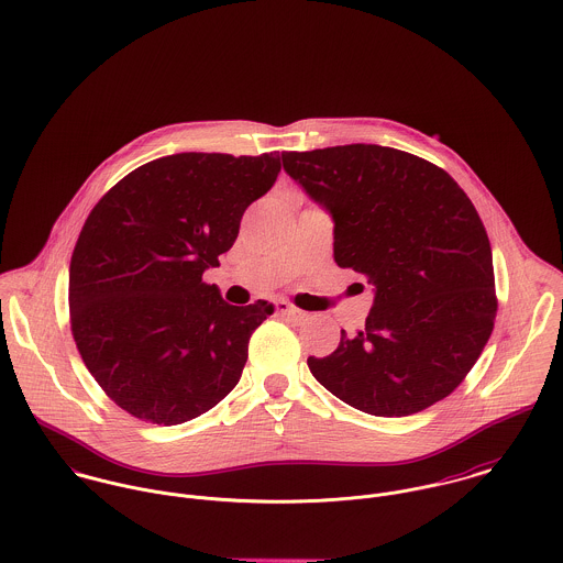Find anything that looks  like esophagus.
Returning <instances> with one entry per match:
<instances>
[{
	"mask_svg": "<svg viewBox=\"0 0 563 563\" xmlns=\"http://www.w3.org/2000/svg\"><path fill=\"white\" fill-rule=\"evenodd\" d=\"M275 312H277V314H282V317L295 319V321H308V314H306V312H301L299 308L290 306L288 301H277V303H275Z\"/></svg>",
	"mask_w": 563,
	"mask_h": 563,
	"instance_id": "esophagus-1",
	"label": "esophagus"
}]
</instances>
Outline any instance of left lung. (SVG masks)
<instances>
[{
	"label": "left lung",
	"instance_id": "8db88e82",
	"mask_svg": "<svg viewBox=\"0 0 563 563\" xmlns=\"http://www.w3.org/2000/svg\"><path fill=\"white\" fill-rule=\"evenodd\" d=\"M333 217V257L375 286L366 327L308 357L340 401L399 418L449 397L494 329L492 249L482 219L440 166L401 150L342 145L282 154Z\"/></svg>",
	"mask_w": 563,
	"mask_h": 563
}]
</instances>
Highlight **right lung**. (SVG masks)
I'll use <instances>...</instances> for the list:
<instances>
[{
  "instance_id": "right-lung-1",
  "label": "right lung",
  "mask_w": 563,
  "mask_h": 563,
  "mask_svg": "<svg viewBox=\"0 0 563 563\" xmlns=\"http://www.w3.org/2000/svg\"><path fill=\"white\" fill-rule=\"evenodd\" d=\"M279 168L277 152L175 154L134 168L90 210L69 266L71 333L95 382L134 418L181 424L239 384L273 306H230L201 277Z\"/></svg>"
}]
</instances>
